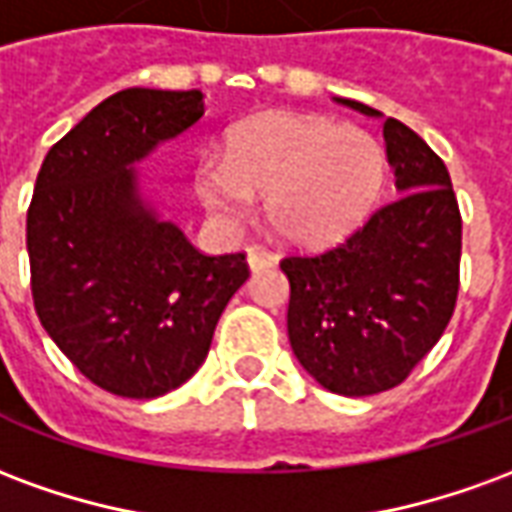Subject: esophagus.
Here are the masks:
<instances>
[{"mask_svg": "<svg viewBox=\"0 0 512 512\" xmlns=\"http://www.w3.org/2000/svg\"><path fill=\"white\" fill-rule=\"evenodd\" d=\"M246 263H249L252 271H263V268L274 266V257L263 255V252H257V249H249V252H246Z\"/></svg>", "mask_w": 512, "mask_h": 512, "instance_id": "34e87169", "label": "esophagus"}]
</instances>
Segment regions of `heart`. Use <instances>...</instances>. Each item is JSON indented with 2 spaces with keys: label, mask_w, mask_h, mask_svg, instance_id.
<instances>
[{
  "label": "heart",
  "mask_w": 512,
  "mask_h": 512,
  "mask_svg": "<svg viewBox=\"0 0 512 512\" xmlns=\"http://www.w3.org/2000/svg\"><path fill=\"white\" fill-rule=\"evenodd\" d=\"M384 147L359 126L271 112L238 126L224 156H205L194 191L213 222L233 230L266 194V216L296 246L340 241L373 211L384 189Z\"/></svg>",
  "instance_id": "1"
}]
</instances>
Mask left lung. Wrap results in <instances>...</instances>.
I'll use <instances>...</instances> for the list:
<instances>
[{
	"mask_svg": "<svg viewBox=\"0 0 512 512\" xmlns=\"http://www.w3.org/2000/svg\"><path fill=\"white\" fill-rule=\"evenodd\" d=\"M384 120L386 161L400 197L381 205L343 244L290 255L288 337L299 365L334 395L365 397L397 386L447 329L458 299L461 211L450 172L395 117Z\"/></svg>",
	"mask_w": 512,
	"mask_h": 512,
	"instance_id": "1",
	"label": "left lung"
}]
</instances>
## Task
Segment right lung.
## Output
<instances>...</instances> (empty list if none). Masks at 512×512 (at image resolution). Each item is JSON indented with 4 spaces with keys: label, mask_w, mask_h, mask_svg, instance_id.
<instances>
[{
    "label": "right lung",
    "mask_w": 512,
    "mask_h": 512,
    "mask_svg": "<svg viewBox=\"0 0 512 512\" xmlns=\"http://www.w3.org/2000/svg\"><path fill=\"white\" fill-rule=\"evenodd\" d=\"M205 115L200 90L128 87L51 147L27 211L32 299L79 373L120 397L167 395L208 356L244 255H202L142 189L139 161Z\"/></svg>",
    "instance_id": "right-lung-1"
}]
</instances>
